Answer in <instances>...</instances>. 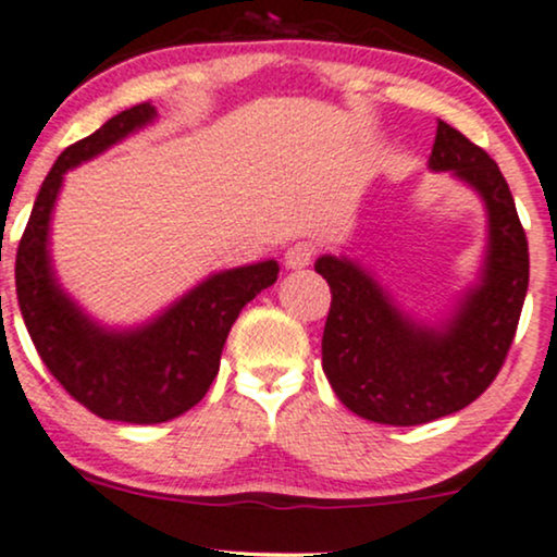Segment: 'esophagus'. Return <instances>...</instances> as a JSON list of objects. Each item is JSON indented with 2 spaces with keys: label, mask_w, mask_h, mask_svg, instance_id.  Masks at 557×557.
I'll list each match as a JSON object with an SVG mask.
<instances>
[{
  "label": "esophagus",
  "mask_w": 557,
  "mask_h": 557,
  "mask_svg": "<svg viewBox=\"0 0 557 557\" xmlns=\"http://www.w3.org/2000/svg\"><path fill=\"white\" fill-rule=\"evenodd\" d=\"M312 258H315V247H312L310 242H297V245L286 249L284 262L286 268H292V271H299V268H308Z\"/></svg>",
  "instance_id": "obj_1"
}]
</instances>
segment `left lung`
Wrapping results in <instances>:
<instances>
[{
	"instance_id": "1",
	"label": "left lung",
	"mask_w": 557,
	"mask_h": 557,
	"mask_svg": "<svg viewBox=\"0 0 557 557\" xmlns=\"http://www.w3.org/2000/svg\"><path fill=\"white\" fill-rule=\"evenodd\" d=\"M429 165L473 186L490 215L479 286L445 326L405 315L358 262L331 255L315 262L331 286L323 373L352 413L389 426L436 421L484 395L513 345L529 286V242L497 162L440 121Z\"/></svg>"
}]
</instances>
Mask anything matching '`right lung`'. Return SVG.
Wrapping results in <instances>:
<instances>
[{
  "mask_svg": "<svg viewBox=\"0 0 557 557\" xmlns=\"http://www.w3.org/2000/svg\"><path fill=\"white\" fill-rule=\"evenodd\" d=\"M149 102L117 112L60 154L30 210L15 258L17 305L36 352L62 389L104 421H171L208 395L228 331L249 299L273 284L278 262L212 273L152 323L108 331L86 318L49 262L47 236L62 176L154 121Z\"/></svg>",
  "mask_w": 557,
  "mask_h": 557,
  "instance_id": "add662e5",
  "label": "right lung"
}]
</instances>
